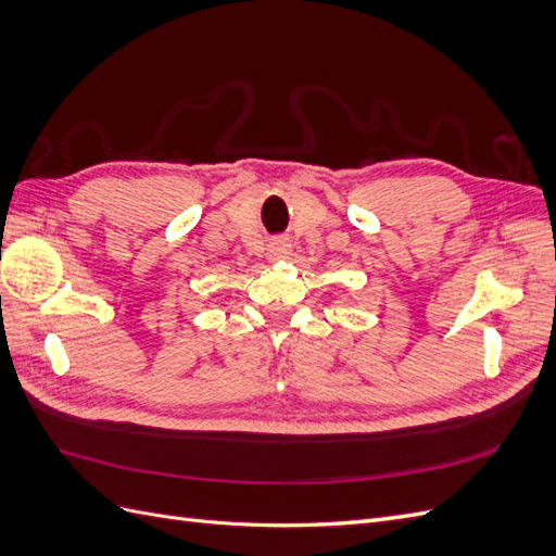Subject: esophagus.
Listing matches in <instances>:
<instances>
[{
    "instance_id": "obj_1",
    "label": "esophagus",
    "mask_w": 556,
    "mask_h": 556,
    "mask_svg": "<svg viewBox=\"0 0 556 556\" xmlns=\"http://www.w3.org/2000/svg\"><path fill=\"white\" fill-rule=\"evenodd\" d=\"M290 257V241L288 239H274L268 243V260L278 262V260H288Z\"/></svg>"
}]
</instances>
